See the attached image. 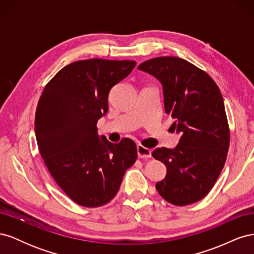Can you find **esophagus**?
Returning a JSON list of instances; mask_svg holds the SVG:
<instances>
[{"instance_id": "obj_1", "label": "esophagus", "mask_w": 254, "mask_h": 254, "mask_svg": "<svg viewBox=\"0 0 254 254\" xmlns=\"http://www.w3.org/2000/svg\"><path fill=\"white\" fill-rule=\"evenodd\" d=\"M136 151H137V157L139 158H150L151 156V150L144 147L142 145L136 146Z\"/></svg>"}]
</instances>
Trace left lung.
I'll use <instances>...</instances> for the list:
<instances>
[{"mask_svg":"<svg viewBox=\"0 0 254 254\" xmlns=\"http://www.w3.org/2000/svg\"><path fill=\"white\" fill-rule=\"evenodd\" d=\"M162 84L164 111L180 134L176 148H156L152 157L166 166L156 183L159 194L175 205L194 203L209 193L225 165L230 133L224 98L214 80L178 57H158L137 66Z\"/></svg>","mask_w":254,"mask_h":254,"instance_id":"8db88e82","label":"left lung"}]
</instances>
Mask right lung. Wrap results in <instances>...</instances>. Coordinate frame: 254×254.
<instances>
[{
  "label": "right lung",
  "mask_w": 254,
  "mask_h": 254,
  "mask_svg": "<svg viewBox=\"0 0 254 254\" xmlns=\"http://www.w3.org/2000/svg\"><path fill=\"white\" fill-rule=\"evenodd\" d=\"M135 65L134 60L75 61L54 76L38 103V148L53 178L79 205L108 203L135 162L132 140L111 143L96 126L108 112L110 90Z\"/></svg>",
  "instance_id": "1"
}]
</instances>
